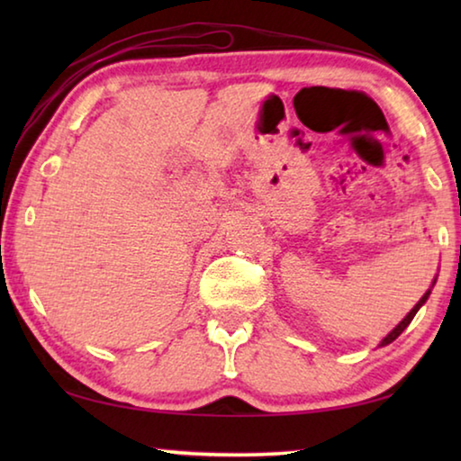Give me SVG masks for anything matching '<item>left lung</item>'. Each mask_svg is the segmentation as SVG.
<instances>
[{"label": "left lung", "mask_w": 461, "mask_h": 461, "mask_svg": "<svg viewBox=\"0 0 461 461\" xmlns=\"http://www.w3.org/2000/svg\"><path fill=\"white\" fill-rule=\"evenodd\" d=\"M435 283H437V276L433 278V283H431V286H429L427 288V293L423 294V296H420V299H419V303H417V305L415 307H412L411 311H409V313H407V317H404L402 319V321L399 323V325H396L394 327V330L393 331H390L388 335H386V338L384 339H382L380 343H378V346L382 348V346H388V343H393L396 338H399V335L404 331V330H407V327H409V323L412 321V317H415L417 315V311L420 309V307H423L425 305V303H427V299H429V294H431V291H433V286H435Z\"/></svg>", "instance_id": "obj_1"}]
</instances>
